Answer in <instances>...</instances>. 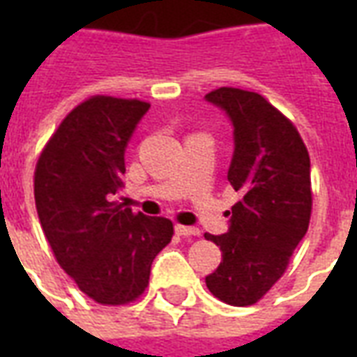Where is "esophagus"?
<instances>
[{
    "instance_id": "1",
    "label": "esophagus",
    "mask_w": 357,
    "mask_h": 357,
    "mask_svg": "<svg viewBox=\"0 0 357 357\" xmlns=\"http://www.w3.org/2000/svg\"><path fill=\"white\" fill-rule=\"evenodd\" d=\"M176 233L181 237H199L201 235L197 227H187V225H176Z\"/></svg>"
}]
</instances>
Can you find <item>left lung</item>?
I'll return each mask as SVG.
<instances>
[{"mask_svg":"<svg viewBox=\"0 0 357 357\" xmlns=\"http://www.w3.org/2000/svg\"><path fill=\"white\" fill-rule=\"evenodd\" d=\"M206 99L229 114L235 151L227 179L241 201L229 231L204 233L222 262L206 275L208 291L231 306H252L283 277L312 216L310 155L296 126L256 91L218 88Z\"/></svg>","mask_w":357,"mask_h":357,"instance_id":"obj_1","label":"left lung"}]
</instances>
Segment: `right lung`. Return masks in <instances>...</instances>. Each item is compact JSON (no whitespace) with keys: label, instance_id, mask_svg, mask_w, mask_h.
Listing matches in <instances>:
<instances>
[{"label":"right lung","instance_id":"right-lung-1","mask_svg":"<svg viewBox=\"0 0 357 357\" xmlns=\"http://www.w3.org/2000/svg\"><path fill=\"white\" fill-rule=\"evenodd\" d=\"M149 107L139 99L91 95L63 118L36 162V210L53 256L102 306L139 298L151 264L174 235L168 218L133 214L116 201L124 151Z\"/></svg>","mask_w":357,"mask_h":357}]
</instances>
